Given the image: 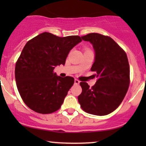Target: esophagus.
<instances>
[{
  "instance_id": "1",
  "label": "esophagus",
  "mask_w": 146,
  "mask_h": 146,
  "mask_svg": "<svg viewBox=\"0 0 146 146\" xmlns=\"http://www.w3.org/2000/svg\"><path fill=\"white\" fill-rule=\"evenodd\" d=\"M79 83H80V81L78 80V79L74 80V84H79Z\"/></svg>"
}]
</instances>
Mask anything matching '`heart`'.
Returning <instances> with one entry per match:
<instances>
[{
    "label": "heart",
    "mask_w": 146,
    "mask_h": 146,
    "mask_svg": "<svg viewBox=\"0 0 146 146\" xmlns=\"http://www.w3.org/2000/svg\"><path fill=\"white\" fill-rule=\"evenodd\" d=\"M86 50H90V49H89L88 48H85V51H86Z\"/></svg>",
    "instance_id": "heart-1"
}]
</instances>
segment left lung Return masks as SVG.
Returning a JSON list of instances; mask_svg holds the SVG:
<instances>
[{
    "mask_svg": "<svg viewBox=\"0 0 146 146\" xmlns=\"http://www.w3.org/2000/svg\"><path fill=\"white\" fill-rule=\"evenodd\" d=\"M92 44L95 61L91 71L96 72V83L90 88L80 83L82 92L78 102L86 112L105 115L114 111L123 101L129 85V66L125 51L108 36L90 33L82 36Z\"/></svg>",
    "mask_w": 146,
    "mask_h": 146,
    "instance_id": "obj_1",
    "label": "left lung"
}]
</instances>
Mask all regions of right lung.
<instances>
[{
  "label": "right lung",
  "mask_w": 146,
  "mask_h": 146,
  "mask_svg": "<svg viewBox=\"0 0 146 146\" xmlns=\"http://www.w3.org/2000/svg\"><path fill=\"white\" fill-rule=\"evenodd\" d=\"M81 41L79 36L59 37L45 32L27 42L16 63L15 80L29 108L42 114L60 108L74 78L58 76L54 70L65 64L70 51Z\"/></svg>",
  "instance_id": "1"
}]
</instances>
